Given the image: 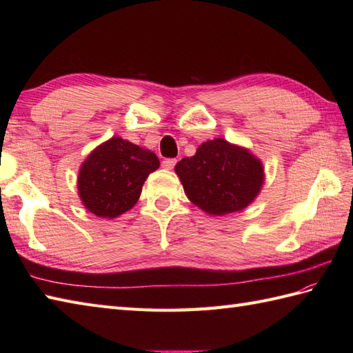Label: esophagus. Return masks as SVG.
Listing matches in <instances>:
<instances>
[{"instance_id":"esophagus-1","label":"esophagus","mask_w":353,"mask_h":353,"mask_svg":"<svg viewBox=\"0 0 353 353\" xmlns=\"http://www.w3.org/2000/svg\"><path fill=\"white\" fill-rule=\"evenodd\" d=\"M176 162H177V161L174 159V157H168V159H163V161H162V167L167 168V170H172V168H174Z\"/></svg>"}]
</instances>
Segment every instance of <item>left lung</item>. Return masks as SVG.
I'll return each mask as SVG.
<instances>
[{
  "label": "left lung",
  "mask_w": 353,
  "mask_h": 353,
  "mask_svg": "<svg viewBox=\"0 0 353 353\" xmlns=\"http://www.w3.org/2000/svg\"><path fill=\"white\" fill-rule=\"evenodd\" d=\"M185 194L205 212L224 215L249 206L264 181L262 163L247 150L216 138L176 165Z\"/></svg>",
  "instance_id": "obj_1"
}]
</instances>
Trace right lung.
<instances>
[{
	"instance_id": "add662e5",
	"label": "right lung",
	"mask_w": 353,
	"mask_h": 353,
	"mask_svg": "<svg viewBox=\"0 0 353 353\" xmlns=\"http://www.w3.org/2000/svg\"><path fill=\"white\" fill-rule=\"evenodd\" d=\"M157 168L159 159L153 152L114 137L81 165L79 196L88 211L115 219L133 208L145 179Z\"/></svg>"
}]
</instances>
